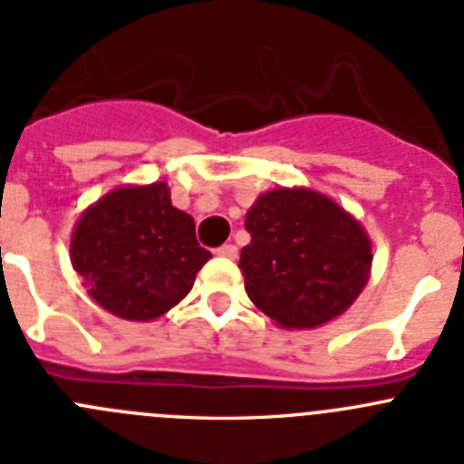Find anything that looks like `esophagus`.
Listing matches in <instances>:
<instances>
[{
    "label": "esophagus",
    "mask_w": 464,
    "mask_h": 464,
    "mask_svg": "<svg viewBox=\"0 0 464 464\" xmlns=\"http://www.w3.org/2000/svg\"><path fill=\"white\" fill-rule=\"evenodd\" d=\"M216 253H218L220 257H227V260H235L237 253H239V250H237L235 244H223L218 250H216Z\"/></svg>",
    "instance_id": "1"
}]
</instances>
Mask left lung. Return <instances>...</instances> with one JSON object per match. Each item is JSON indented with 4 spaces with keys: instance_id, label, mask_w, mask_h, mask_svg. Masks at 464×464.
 Returning a JSON list of instances; mask_svg holds the SVG:
<instances>
[{
    "instance_id": "obj_1",
    "label": "left lung",
    "mask_w": 464,
    "mask_h": 464,
    "mask_svg": "<svg viewBox=\"0 0 464 464\" xmlns=\"http://www.w3.org/2000/svg\"><path fill=\"white\" fill-rule=\"evenodd\" d=\"M239 269L257 308L283 329L343 315L371 278L372 246L359 220L310 188H276L246 214Z\"/></svg>"
}]
</instances>
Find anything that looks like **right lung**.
<instances>
[{
  "instance_id": "right-lung-1",
  "label": "right lung",
  "mask_w": 464,
  "mask_h": 464,
  "mask_svg": "<svg viewBox=\"0 0 464 464\" xmlns=\"http://www.w3.org/2000/svg\"><path fill=\"white\" fill-rule=\"evenodd\" d=\"M211 253L163 181L121 186L75 223L71 265L101 308L130 322L165 315L190 292Z\"/></svg>"
}]
</instances>
